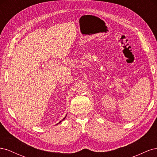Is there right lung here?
I'll use <instances>...</instances> for the list:
<instances>
[{"mask_svg":"<svg viewBox=\"0 0 157 157\" xmlns=\"http://www.w3.org/2000/svg\"><path fill=\"white\" fill-rule=\"evenodd\" d=\"M65 118H63V120H62V121H63V120H64V119H65ZM61 122V121H60V122H59V123H60V122Z\"/></svg>","mask_w":157,"mask_h":157,"instance_id":"1","label":"right lung"}]
</instances>
